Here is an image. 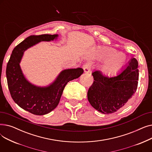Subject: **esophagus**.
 Instances as JSON below:
<instances>
[{
  "mask_svg": "<svg viewBox=\"0 0 152 152\" xmlns=\"http://www.w3.org/2000/svg\"><path fill=\"white\" fill-rule=\"evenodd\" d=\"M83 69L85 73H89L91 69V63H86L83 65Z\"/></svg>",
  "mask_w": 152,
  "mask_h": 152,
  "instance_id": "esophagus-1",
  "label": "esophagus"
}]
</instances>
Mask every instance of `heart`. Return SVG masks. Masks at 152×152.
<instances>
[{
    "instance_id": "heart-1",
    "label": "heart",
    "mask_w": 152,
    "mask_h": 152,
    "mask_svg": "<svg viewBox=\"0 0 152 152\" xmlns=\"http://www.w3.org/2000/svg\"><path fill=\"white\" fill-rule=\"evenodd\" d=\"M97 58L106 60L103 65V71L107 74L116 73L126 63V58L122 53H118L116 50L111 47L101 48L97 51Z\"/></svg>"
}]
</instances>
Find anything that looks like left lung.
I'll return each instance as SVG.
<instances>
[{
    "label": "left lung",
    "mask_w": 152,
    "mask_h": 152,
    "mask_svg": "<svg viewBox=\"0 0 152 152\" xmlns=\"http://www.w3.org/2000/svg\"><path fill=\"white\" fill-rule=\"evenodd\" d=\"M137 60L132 58L116 75L107 76L100 71L93 72L94 81L87 92L91 105L104 114L113 113L124 107L137 88Z\"/></svg>",
    "instance_id": "obj_1"
}]
</instances>
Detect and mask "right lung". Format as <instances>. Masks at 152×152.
Masks as SVG:
<instances>
[{
  "mask_svg": "<svg viewBox=\"0 0 152 152\" xmlns=\"http://www.w3.org/2000/svg\"><path fill=\"white\" fill-rule=\"evenodd\" d=\"M58 34L30 36L16 46L7 63L6 76L12 98L21 108L36 115L50 113L57 107L66 84L80 76L83 69L63 70L50 86L41 87L31 84L24 76L20 63L24 52L41 41H50Z\"/></svg>",
  "mask_w": 152,
  "mask_h": 152,
  "instance_id": "right-lung-1",
  "label": "right lung"
}]
</instances>
